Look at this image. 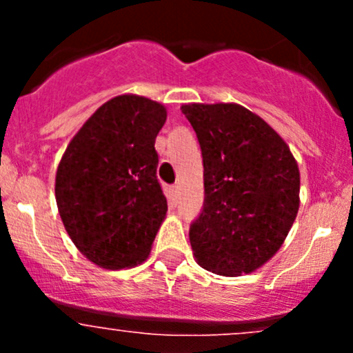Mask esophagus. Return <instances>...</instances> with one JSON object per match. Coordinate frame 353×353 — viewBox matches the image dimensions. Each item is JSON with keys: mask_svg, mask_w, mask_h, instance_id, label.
<instances>
[{"mask_svg": "<svg viewBox=\"0 0 353 353\" xmlns=\"http://www.w3.org/2000/svg\"><path fill=\"white\" fill-rule=\"evenodd\" d=\"M177 196H179V190H177V186H170V188H169V198H170V201L176 203V201H177Z\"/></svg>", "mask_w": 353, "mask_h": 353, "instance_id": "1", "label": "esophagus"}]
</instances>
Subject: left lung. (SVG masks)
<instances>
[{
  "mask_svg": "<svg viewBox=\"0 0 353 353\" xmlns=\"http://www.w3.org/2000/svg\"><path fill=\"white\" fill-rule=\"evenodd\" d=\"M201 147L205 205L190 229L201 268L252 273L282 248L299 212L301 174L282 137L234 102L184 104Z\"/></svg>",
  "mask_w": 353,
  "mask_h": 353,
  "instance_id": "8db88e82",
  "label": "left lung"
}]
</instances>
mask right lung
<instances>
[{
	"label": "right lung",
	"instance_id": "add662e5",
	"mask_svg": "<svg viewBox=\"0 0 353 353\" xmlns=\"http://www.w3.org/2000/svg\"><path fill=\"white\" fill-rule=\"evenodd\" d=\"M165 105L134 94L102 104L71 138L56 170V203L78 251L104 270L148 258L167 215L155 138Z\"/></svg>",
	"mask_w": 353,
	"mask_h": 353
}]
</instances>
